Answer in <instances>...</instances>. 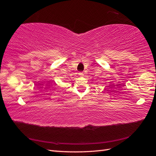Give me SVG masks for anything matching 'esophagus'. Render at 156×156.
Here are the masks:
<instances>
[{
  "mask_svg": "<svg viewBox=\"0 0 156 156\" xmlns=\"http://www.w3.org/2000/svg\"><path fill=\"white\" fill-rule=\"evenodd\" d=\"M78 74H79V76H84L83 72H79Z\"/></svg>",
  "mask_w": 156,
  "mask_h": 156,
  "instance_id": "esophagus-1",
  "label": "esophagus"
}]
</instances>
